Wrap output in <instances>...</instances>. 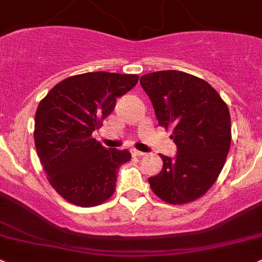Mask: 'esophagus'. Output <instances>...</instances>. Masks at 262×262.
<instances>
[{
  "label": "esophagus",
  "instance_id": "esophagus-1",
  "mask_svg": "<svg viewBox=\"0 0 262 262\" xmlns=\"http://www.w3.org/2000/svg\"><path fill=\"white\" fill-rule=\"evenodd\" d=\"M130 151H131L132 156H144L145 155V152H142V151H139L136 149H131Z\"/></svg>",
  "mask_w": 262,
  "mask_h": 262
}]
</instances>
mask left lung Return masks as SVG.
I'll return each mask as SVG.
<instances>
[{
  "instance_id": "left-lung-1",
  "label": "left lung",
  "mask_w": 262,
  "mask_h": 262,
  "mask_svg": "<svg viewBox=\"0 0 262 262\" xmlns=\"http://www.w3.org/2000/svg\"><path fill=\"white\" fill-rule=\"evenodd\" d=\"M140 83L159 126L171 128L178 147L174 159L160 154L163 169L149 178L151 190L165 203H190L214 184L227 159L232 137L227 104L209 83L184 72L149 73Z\"/></svg>"
}]
</instances>
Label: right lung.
Returning <instances> with one entry per match:
<instances>
[{
    "label": "right lung",
    "mask_w": 262,
    "mask_h": 262,
    "mask_svg": "<svg viewBox=\"0 0 262 262\" xmlns=\"http://www.w3.org/2000/svg\"><path fill=\"white\" fill-rule=\"evenodd\" d=\"M137 82L136 74L84 73L61 80L40 101L34 130L37 156L51 187L69 203L96 207L115 193L118 168L131 154L106 149L92 134Z\"/></svg>",
    "instance_id": "1"
}]
</instances>
